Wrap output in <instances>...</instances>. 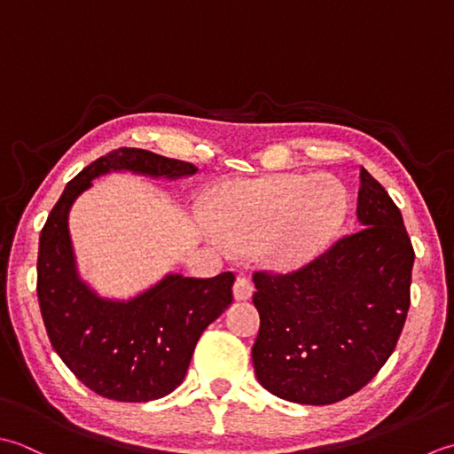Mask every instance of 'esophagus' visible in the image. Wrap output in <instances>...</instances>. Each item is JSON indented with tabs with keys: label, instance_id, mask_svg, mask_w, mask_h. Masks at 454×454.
I'll return each instance as SVG.
<instances>
[{
	"label": "esophagus",
	"instance_id": "obj_1",
	"mask_svg": "<svg viewBox=\"0 0 454 454\" xmlns=\"http://www.w3.org/2000/svg\"><path fill=\"white\" fill-rule=\"evenodd\" d=\"M253 290H254V286H253L251 278H248L247 274H239L235 284H233L235 300H248L253 295Z\"/></svg>",
	"mask_w": 454,
	"mask_h": 454
}]
</instances>
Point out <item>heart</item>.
<instances>
[{
	"instance_id": "1",
	"label": "heart",
	"mask_w": 454,
	"mask_h": 454,
	"mask_svg": "<svg viewBox=\"0 0 454 454\" xmlns=\"http://www.w3.org/2000/svg\"><path fill=\"white\" fill-rule=\"evenodd\" d=\"M343 188L331 176L282 174L233 182L214 206V225L231 245L261 243L276 264L309 256L343 215Z\"/></svg>"
}]
</instances>
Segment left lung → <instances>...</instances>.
Returning <instances> with one entry per match:
<instances>
[{
    "label": "left lung",
    "instance_id": "1",
    "mask_svg": "<svg viewBox=\"0 0 454 454\" xmlns=\"http://www.w3.org/2000/svg\"><path fill=\"white\" fill-rule=\"evenodd\" d=\"M358 229L292 272L256 270L258 382L282 400L327 405L366 386L410 309L413 247L402 211L360 168Z\"/></svg>",
    "mask_w": 454,
    "mask_h": 454
}]
</instances>
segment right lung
<instances>
[{
	"mask_svg": "<svg viewBox=\"0 0 454 454\" xmlns=\"http://www.w3.org/2000/svg\"><path fill=\"white\" fill-rule=\"evenodd\" d=\"M111 170L180 178L198 168L127 146L86 166L64 188L41 231L36 295L52 348L82 384L107 400L151 402L182 384L201 333L233 301L235 274H168L129 301L98 298L76 274L68 211L91 180Z\"/></svg>",
	"mask_w": 454,
	"mask_h": 454,
	"instance_id": "right-lung-1",
	"label": "right lung"
}]
</instances>
